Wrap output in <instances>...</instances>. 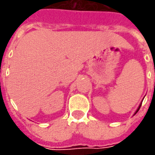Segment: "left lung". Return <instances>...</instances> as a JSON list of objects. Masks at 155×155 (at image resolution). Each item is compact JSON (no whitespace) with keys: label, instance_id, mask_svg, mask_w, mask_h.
<instances>
[{"label":"left lung","instance_id":"left-lung-1","mask_svg":"<svg viewBox=\"0 0 155 155\" xmlns=\"http://www.w3.org/2000/svg\"><path fill=\"white\" fill-rule=\"evenodd\" d=\"M140 105H141V104H140V105H139V107H138V109H137V110H136V111H135V112H134V115H135V114H136V113H137V112H138V110H140Z\"/></svg>","mask_w":155,"mask_h":155}]
</instances>
